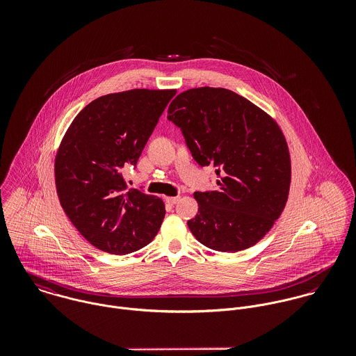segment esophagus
Masks as SVG:
<instances>
[{
    "instance_id": "34e87169",
    "label": "esophagus",
    "mask_w": 356,
    "mask_h": 356,
    "mask_svg": "<svg viewBox=\"0 0 356 356\" xmlns=\"http://www.w3.org/2000/svg\"><path fill=\"white\" fill-rule=\"evenodd\" d=\"M179 199H181V197H178V196H177V197H165V202L168 204H171V205H174V204H177L179 202Z\"/></svg>"
}]
</instances>
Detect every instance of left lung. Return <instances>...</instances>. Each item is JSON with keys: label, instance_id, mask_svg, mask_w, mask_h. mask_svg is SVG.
<instances>
[{"label": "left lung", "instance_id": "obj_1", "mask_svg": "<svg viewBox=\"0 0 356 356\" xmlns=\"http://www.w3.org/2000/svg\"><path fill=\"white\" fill-rule=\"evenodd\" d=\"M167 113L193 159L219 177L218 191L195 193L192 234L220 252L259 243L282 213L291 186V154L277 122L243 96L208 86L182 92Z\"/></svg>", "mask_w": 356, "mask_h": 356}]
</instances>
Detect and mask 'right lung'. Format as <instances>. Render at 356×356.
I'll return each mask as SVG.
<instances>
[{"label":"right lung","mask_w":356,"mask_h":356,"mask_svg":"<svg viewBox=\"0 0 356 356\" xmlns=\"http://www.w3.org/2000/svg\"><path fill=\"white\" fill-rule=\"evenodd\" d=\"M177 90L133 89L88 104L65 131L54 159L60 204L96 248L130 254L157 234L161 199L126 188L122 168L137 164L159 118Z\"/></svg>","instance_id":"add662e5"}]
</instances>
